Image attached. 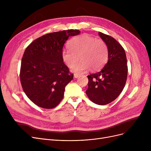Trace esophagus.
Segmentation results:
<instances>
[{"label":"esophagus","instance_id":"obj_1","mask_svg":"<svg viewBox=\"0 0 151 151\" xmlns=\"http://www.w3.org/2000/svg\"><path fill=\"white\" fill-rule=\"evenodd\" d=\"M74 76L75 78H77V77H79V74H74Z\"/></svg>","mask_w":151,"mask_h":151}]
</instances>
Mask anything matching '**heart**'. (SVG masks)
Listing matches in <instances>:
<instances>
[{
  "mask_svg": "<svg viewBox=\"0 0 151 151\" xmlns=\"http://www.w3.org/2000/svg\"><path fill=\"white\" fill-rule=\"evenodd\" d=\"M69 50H63L62 60L68 68H72L78 60H81L72 68V71L81 73L88 70H98L106 63L108 52L106 44L101 39H97L89 35L75 36L68 43Z\"/></svg>",
  "mask_w": 151,
  "mask_h": 151,
  "instance_id": "obj_1",
  "label": "heart"
}]
</instances>
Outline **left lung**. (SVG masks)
Segmentation results:
<instances>
[{
  "label": "left lung",
  "mask_w": 151,
  "mask_h": 151,
  "mask_svg": "<svg viewBox=\"0 0 151 151\" xmlns=\"http://www.w3.org/2000/svg\"><path fill=\"white\" fill-rule=\"evenodd\" d=\"M106 44L108 61L103 69L88 76V88L86 93L93 103L104 105L114 101L124 88L128 73L124 49L111 36L99 32Z\"/></svg>",
  "instance_id": "8db88e82"
}]
</instances>
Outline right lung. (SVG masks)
I'll use <instances>...</instances> for the list:
<instances>
[{"mask_svg":"<svg viewBox=\"0 0 151 151\" xmlns=\"http://www.w3.org/2000/svg\"><path fill=\"white\" fill-rule=\"evenodd\" d=\"M80 33L78 29H68L46 34L26 48L21 83L26 95L37 106L52 109L62 101L65 86L74 77L62 60V49L69 36Z\"/></svg>","mask_w":151,"mask_h":151,"instance_id":"add662e5","label":"right lung"}]
</instances>
